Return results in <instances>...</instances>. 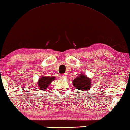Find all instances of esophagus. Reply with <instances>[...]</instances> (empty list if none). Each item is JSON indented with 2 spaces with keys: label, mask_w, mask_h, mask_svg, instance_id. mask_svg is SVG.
<instances>
[{
  "label": "esophagus",
  "mask_w": 130,
  "mask_h": 130,
  "mask_svg": "<svg viewBox=\"0 0 130 130\" xmlns=\"http://www.w3.org/2000/svg\"><path fill=\"white\" fill-rule=\"evenodd\" d=\"M67 75H65V74H63V75H61V78H67Z\"/></svg>",
  "instance_id": "34e87169"
}]
</instances>
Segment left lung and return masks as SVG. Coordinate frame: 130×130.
<instances>
[{
	"mask_svg": "<svg viewBox=\"0 0 130 130\" xmlns=\"http://www.w3.org/2000/svg\"><path fill=\"white\" fill-rule=\"evenodd\" d=\"M73 83L76 89L81 90H88L91 88V80L85 75L81 74L77 78L73 80Z\"/></svg>",
	"mask_w": 130,
	"mask_h": 130,
	"instance_id": "8db88e82",
	"label": "left lung"
}]
</instances>
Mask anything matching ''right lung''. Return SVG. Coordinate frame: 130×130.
Wrapping results in <instances>:
<instances>
[{
  "label": "right lung",
  "mask_w": 130,
  "mask_h": 130,
  "mask_svg": "<svg viewBox=\"0 0 130 130\" xmlns=\"http://www.w3.org/2000/svg\"><path fill=\"white\" fill-rule=\"evenodd\" d=\"M55 79V77L54 76H43L39 79V81L38 82V87L40 88V90H45L49 86L50 84H51V83L54 81Z\"/></svg>",
  "instance_id": "obj_1"
}]
</instances>
